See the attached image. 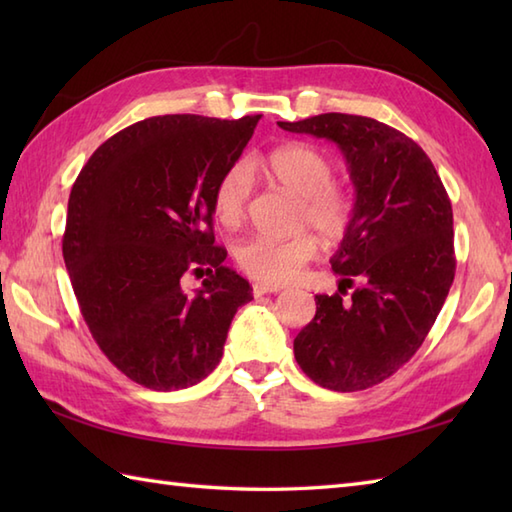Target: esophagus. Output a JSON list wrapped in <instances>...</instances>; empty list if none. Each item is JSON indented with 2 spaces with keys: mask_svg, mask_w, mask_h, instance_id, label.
<instances>
[{
  "mask_svg": "<svg viewBox=\"0 0 512 512\" xmlns=\"http://www.w3.org/2000/svg\"><path fill=\"white\" fill-rule=\"evenodd\" d=\"M279 290H281L279 286L262 284V281H257V284L253 286V295H255V297H262V295H268V292H279Z\"/></svg>",
  "mask_w": 512,
  "mask_h": 512,
  "instance_id": "34e87169",
  "label": "esophagus"
}]
</instances>
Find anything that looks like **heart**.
Wrapping results in <instances>:
<instances>
[{
    "mask_svg": "<svg viewBox=\"0 0 512 512\" xmlns=\"http://www.w3.org/2000/svg\"><path fill=\"white\" fill-rule=\"evenodd\" d=\"M264 169L281 187H286L303 200L299 215L301 226H312L325 242L341 239L350 226L352 204L345 195L332 187V160L312 145L290 143L270 151ZM253 191V176L244 162H235L217 180L213 206L224 224H237L244 217L246 204ZM317 239L299 235L288 242L268 237H248L235 250L237 264L246 275L270 284H286L297 277L303 264L317 255Z\"/></svg>",
    "mask_w": 512,
    "mask_h": 512,
    "instance_id": "heart-1",
    "label": "heart"
}]
</instances>
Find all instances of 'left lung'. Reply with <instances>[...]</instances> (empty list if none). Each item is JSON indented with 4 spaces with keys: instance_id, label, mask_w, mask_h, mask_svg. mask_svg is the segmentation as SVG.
I'll return each instance as SVG.
<instances>
[{
    "instance_id": "left-lung-1",
    "label": "left lung",
    "mask_w": 512,
    "mask_h": 512,
    "mask_svg": "<svg viewBox=\"0 0 512 512\" xmlns=\"http://www.w3.org/2000/svg\"><path fill=\"white\" fill-rule=\"evenodd\" d=\"M277 125L334 143L354 184L350 226L330 257L339 292L314 297L317 314L297 334L295 358L325 389L374 387L416 354L449 295L451 200L429 156L374 118L332 112Z\"/></svg>"
}]
</instances>
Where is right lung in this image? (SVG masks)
Instances as JSON below:
<instances>
[{
	"mask_svg": "<svg viewBox=\"0 0 512 512\" xmlns=\"http://www.w3.org/2000/svg\"><path fill=\"white\" fill-rule=\"evenodd\" d=\"M262 116H154L94 151L76 178L63 259L103 354L154 391L198 385L217 367L235 312L253 299L215 246L213 193ZM203 279L195 293L181 284Z\"/></svg>",
	"mask_w": 512,
	"mask_h": 512,
	"instance_id": "1",
	"label": "right lung"
}]
</instances>
